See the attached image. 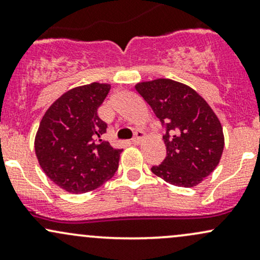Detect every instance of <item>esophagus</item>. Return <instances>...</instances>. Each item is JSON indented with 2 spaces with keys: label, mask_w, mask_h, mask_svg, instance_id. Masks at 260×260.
Listing matches in <instances>:
<instances>
[{
  "label": "esophagus",
  "mask_w": 260,
  "mask_h": 260,
  "mask_svg": "<svg viewBox=\"0 0 260 260\" xmlns=\"http://www.w3.org/2000/svg\"><path fill=\"white\" fill-rule=\"evenodd\" d=\"M143 138H144V132L138 131V132H136V134H134V138L132 139V143L133 144H139V143L142 142Z\"/></svg>",
  "instance_id": "34e87169"
}]
</instances>
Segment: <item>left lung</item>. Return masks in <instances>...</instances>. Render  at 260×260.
Instances as JSON below:
<instances>
[{"instance_id": "8db88e82", "label": "left lung", "mask_w": 260, "mask_h": 260, "mask_svg": "<svg viewBox=\"0 0 260 260\" xmlns=\"http://www.w3.org/2000/svg\"><path fill=\"white\" fill-rule=\"evenodd\" d=\"M165 129L166 157L153 174L170 184L194 187L215 170L221 159L222 127L201 95L186 84L159 78L136 85Z\"/></svg>"}]
</instances>
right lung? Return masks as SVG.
Wrapping results in <instances>:
<instances>
[{
	"mask_svg": "<svg viewBox=\"0 0 260 260\" xmlns=\"http://www.w3.org/2000/svg\"><path fill=\"white\" fill-rule=\"evenodd\" d=\"M111 85L91 83L71 89L45 112L35 136V154L43 171L66 192L85 193L110 180L122 149L101 139L107 124L98 109Z\"/></svg>",
	"mask_w": 260,
	"mask_h": 260,
	"instance_id": "obj_1",
	"label": "right lung"
}]
</instances>
